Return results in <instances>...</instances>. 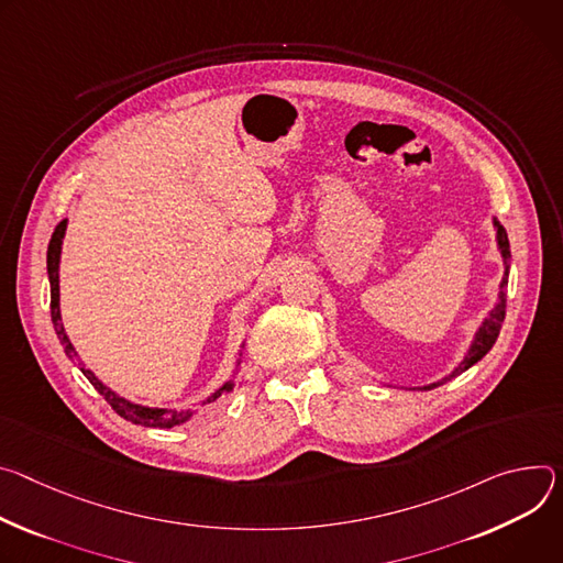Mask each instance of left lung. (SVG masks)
Masks as SVG:
<instances>
[{
  "instance_id": "left-lung-1",
  "label": "left lung",
  "mask_w": 563,
  "mask_h": 563,
  "mask_svg": "<svg viewBox=\"0 0 563 563\" xmlns=\"http://www.w3.org/2000/svg\"><path fill=\"white\" fill-rule=\"evenodd\" d=\"M494 225H496V239H498V247H501V255H504V260H506V273H504V282H501V292H498V303L494 306V310L489 313V318L483 322V327L478 329V333H476V340H474V344H472V349H470V353L465 355V360L461 362V366L456 368V371H452L448 378H443L441 383H433V385H427V387H422V389H433V387H441L443 383H448V380H452V378H456L459 373H463V371H467L472 364H476L492 346H494V342H496V338H498V331H501V322H504V318H506V290H508V273H510V241H508V232H506V228L498 223V221H494Z\"/></svg>"
}]
</instances>
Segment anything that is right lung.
I'll return each instance as SVG.
<instances>
[{
    "label": "right lung",
    "instance_id": "right-lung-1",
    "mask_svg": "<svg viewBox=\"0 0 563 563\" xmlns=\"http://www.w3.org/2000/svg\"><path fill=\"white\" fill-rule=\"evenodd\" d=\"M65 230H67V219L59 221L51 234V241H48V250H46V271H48V282H51V320H53V327H55V333L59 338V342L65 344V351L69 357H74V346L65 333V329H62V322H59V279H57V266H59V250H62V236H65ZM80 371L85 373V378L96 387V391L100 396H104V400L111 405V409L122 416L124 420H130L134 424H145V427H156V429H169V427H176L180 422H185L187 418L192 416V411H172V409H152V407H143V405H134L130 400H124L120 396H115L109 387H104L93 373L89 368H85L80 364ZM232 389V385H223L219 391H214L206 402L201 405H210L214 400H219L223 394H228Z\"/></svg>",
    "mask_w": 563,
    "mask_h": 563
}]
</instances>
